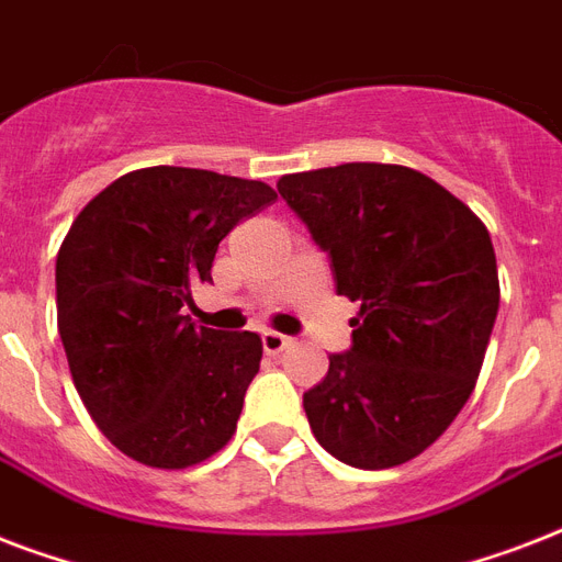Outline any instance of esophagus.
Instances as JSON below:
<instances>
[{
	"label": "esophagus",
	"mask_w": 562,
	"mask_h": 562,
	"mask_svg": "<svg viewBox=\"0 0 562 562\" xmlns=\"http://www.w3.org/2000/svg\"><path fill=\"white\" fill-rule=\"evenodd\" d=\"M291 341H294V338H289V335H282V333H265L262 335V347L268 356H277V352H282L285 347H291Z\"/></svg>",
	"instance_id": "1"
}]
</instances>
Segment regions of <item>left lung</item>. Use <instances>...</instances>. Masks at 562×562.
<instances>
[{
    "label": "left lung",
    "mask_w": 562,
    "mask_h": 562,
    "mask_svg": "<svg viewBox=\"0 0 562 562\" xmlns=\"http://www.w3.org/2000/svg\"><path fill=\"white\" fill-rule=\"evenodd\" d=\"M277 189L333 259L338 294L361 303L350 352L303 393L312 435L359 470L400 467L452 426L484 364L498 312L487 227L391 162L285 175Z\"/></svg>",
    "instance_id": "obj_1"
}]
</instances>
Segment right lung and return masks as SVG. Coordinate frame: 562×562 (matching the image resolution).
I'll return each mask as SVG.
<instances>
[{
  "instance_id": "obj_1",
  "label": "right lung",
  "mask_w": 562,
  "mask_h": 562,
  "mask_svg": "<svg viewBox=\"0 0 562 562\" xmlns=\"http://www.w3.org/2000/svg\"><path fill=\"white\" fill-rule=\"evenodd\" d=\"M277 201L262 180L151 166L92 198L57 250V333L101 435L154 470H187L236 435L262 361L256 333L194 326L218 241Z\"/></svg>"
}]
</instances>
